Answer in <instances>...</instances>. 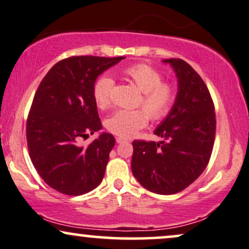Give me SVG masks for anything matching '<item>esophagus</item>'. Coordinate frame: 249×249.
I'll use <instances>...</instances> for the list:
<instances>
[{
	"mask_svg": "<svg viewBox=\"0 0 249 249\" xmlns=\"http://www.w3.org/2000/svg\"><path fill=\"white\" fill-rule=\"evenodd\" d=\"M116 141H117V143H124V142H127V139H125V138H122V137H117L116 138Z\"/></svg>",
	"mask_w": 249,
	"mask_h": 249,
	"instance_id": "esophagus-1",
	"label": "esophagus"
}]
</instances>
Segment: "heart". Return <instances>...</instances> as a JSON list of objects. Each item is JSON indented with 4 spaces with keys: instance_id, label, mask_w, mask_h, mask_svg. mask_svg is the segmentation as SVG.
<instances>
[{
    "instance_id": "b5f03b06",
    "label": "heart",
    "mask_w": 249,
    "mask_h": 249,
    "mask_svg": "<svg viewBox=\"0 0 249 249\" xmlns=\"http://www.w3.org/2000/svg\"><path fill=\"white\" fill-rule=\"evenodd\" d=\"M123 74L142 92L139 106L143 109L117 110L106 121L107 130L122 138H130L140 128L146 126L148 116L152 121L164 118L176 100V87L163 77L156 69L147 64H135L125 68ZM115 81L103 74L93 86V97L97 108L105 110L111 106V94Z\"/></svg>"
}]
</instances>
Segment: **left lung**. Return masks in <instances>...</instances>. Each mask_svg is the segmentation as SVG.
<instances>
[{"label":"left lung","instance_id":"8db88e82","mask_svg":"<svg viewBox=\"0 0 249 249\" xmlns=\"http://www.w3.org/2000/svg\"><path fill=\"white\" fill-rule=\"evenodd\" d=\"M178 81L175 103L154 131L162 141L134 140L132 172L146 190L170 195L185 190L208 165L216 132L215 107L202 78L180 58L163 59Z\"/></svg>","mask_w":249,"mask_h":249}]
</instances>
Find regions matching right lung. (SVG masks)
Returning a JSON list of instances; mask_svg holds the SVG:
<instances>
[{"label":"right lung","instance_id":"add662e5","mask_svg":"<svg viewBox=\"0 0 249 249\" xmlns=\"http://www.w3.org/2000/svg\"><path fill=\"white\" fill-rule=\"evenodd\" d=\"M124 58L72 56L56 63L37 87L26 124L28 153L59 193L81 195L101 184L114 135L102 132L87 147L79 140L102 128L93 97L97 77Z\"/></svg>","mask_w":249,"mask_h":249}]
</instances>
